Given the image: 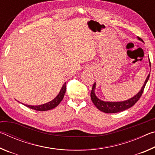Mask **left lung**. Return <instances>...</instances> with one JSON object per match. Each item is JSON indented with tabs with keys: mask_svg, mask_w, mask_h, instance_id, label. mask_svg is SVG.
<instances>
[{
	"mask_svg": "<svg viewBox=\"0 0 155 155\" xmlns=\"http://www.w3.org/2000/svg\"><path fill=\"white\" fill-rule=\"evenodd\" d=\"M137 39L140 41H141L143 42V41L141 40L140 38L137 37ZM149 59V57H148ZM149 65L150 67L151 66L150 65V59H149ZM149 77H150V74L148 75L146 79L144 82L142 87L140 90L139 92L135 95L132 98L127 100V101H120V102H110V101H102V100L99 99L98 97L96 96L95 94V90H96V83H94L92 87V90H91L90 96L91 99L93 103L94 104L97 109H98L100 111L107 113V114H114V113H118L124 111V110H127L128 109L130 108L131 107H133L134 104L137 103L138 100L140 98L141 96L142 95V93L143 91L144 88H145V86L146 85L147 82L149 79Z\"/></svg>",
	"mask_w": 155,
	"mask_h": 155,
	"instance_id": "8db88e82",
	"label": "left lung"
}]
</instances>
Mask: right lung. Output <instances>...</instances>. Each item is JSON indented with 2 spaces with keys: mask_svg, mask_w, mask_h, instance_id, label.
Returning <instances> with one entry per match:
<instances>
[{
  "mask_svg": "<svg viewBox=\"0 0 155 155\" xmlns=\"http://www.w3.org/2000/svg\"><path fill=\"white\" fill-rule=\"evenodd\" d=\"M65 90H66V85H65V83L63 85L61 90L55 98H54L52 101L48 102V103L43 104H40V105H28V104H23L26 107H28V108L32 109L34 110H36V111H48V110H51L54 109V107L58 106V104L61 103V101L64 98V96L65 95Z\"/></svg>",
  "mask_w": 155,
  "mask_h": 155,
  "instance_id": "1",
  "label": "right lung"
}]
</instances>
